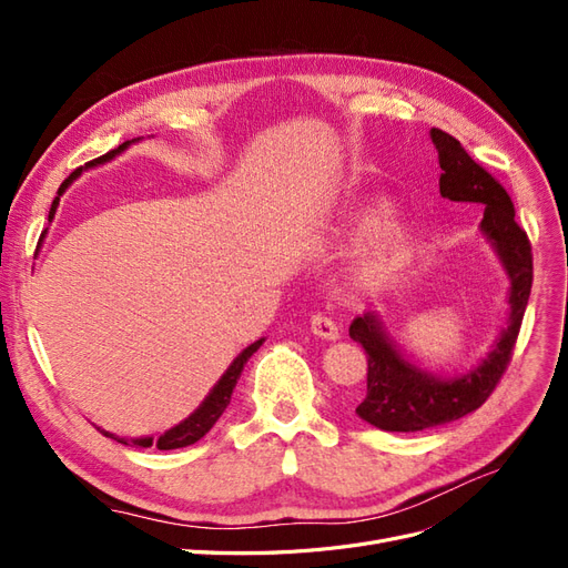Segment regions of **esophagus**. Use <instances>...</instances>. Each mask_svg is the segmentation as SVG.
Listing matches in <instances>:
<instances>
[{"label":"esophagus","instance_id":"esophagus-1","mask_svg":"<svg viewBox=\"0 0 568 568\" xmlns=\"http://www.w3.org/2000/svg\"><path fill=\"white\" fill-rule=\"evenodd\" d=\"M311 329H313V334H315V336L326 338V341H336V338H341V332H338V326L334 324V320H332V317H326V315H322V313H317V315H313V317H311Z\"/></svg>","mask_w":568,"mask_h":568}]
</instances>
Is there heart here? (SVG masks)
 Instances as JSON below:
<instances>
[{
	"label": "heart",
	"instance_id": "b5f03b06",
	"mask_svg": "<svg viewBox=\"0 0 568 568\" xmlns=\"http://www.w3.org/2000/svg\"><path fill=\"white\" fill-rule=\"evenodd\" d=\"M393 205L384 199H372L355 205L346 213L341 225L334 232V242L338 246L353 244L357 239L369 236L359 246L353 261V282L357 286H376L393 274H398L415 253L419 244V227L409 220H393Z\"/></svg>",
	"mask_w": 568,
	"mask_h": 568
}]
</instances>
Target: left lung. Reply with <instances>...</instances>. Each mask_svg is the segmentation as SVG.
Masks as SVG:
<instances>
[{"instance_id": "1", "label": "left lung", "mask_w": 568, "mask_h": 568, "mask_svg": "<svg viewBox=\"0 0 568 568\" xmlns=\"http://www.w3.org/2000/svg\"><path fill=\"white\" fill-rule=\"evenodd\" d=\"M432 142L443 170L440 196L486 205L478 227L509 280V311L490 353L476 367L455 376H438L412 363L388 334L382 315L355 317L351 338L367 353V395L355 412L359 419L384 432H424L467 417L484 405L507 369L532 284L530 244L514 220V203L505 186L486 173L453 134L432 128Z\"/></svg>"}]
</instances>
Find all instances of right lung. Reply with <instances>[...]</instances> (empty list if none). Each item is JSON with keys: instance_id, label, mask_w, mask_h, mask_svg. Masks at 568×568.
Masks as SVG:
<instances>
[{"instance_id": "right-lung-1", "label": "right lung", "mask_w": 568, "mask_h": 568, "mask_svg": "<svg viewBox=\"0 0 568 568\" xmlns=\"http://www.w3.org/2000/svg\"><path fill=\"white\" fill-rule=\"evenodd\" d=\"M142 136H136V140H130V142H123L120 144L118 149H113V151H109L106 156H101V159H94V161H90L88 165H82V168H78V170H73L71 175H68L65 180H63V184L59 186V192H57V199L51 201V209H49V222L54 220V215H57V209H59V201H61V196H63V192L68 186H71L84 170H90V168H97V165H104V163H109L111 159H115V156H120V153H123L130 144H134V142H140ZM263 341L265 338H257L255 343H251L248 348H244L242 353H239L236 357H234V363L227 367V372L220 376L217 379V384L211 388V393L205 395L203 398V403L192 412V415H189L184 422H180L178 426H173V428H168L165 434H161L159 438H153V436H144V438H120V436H115V434H111V432H104V428H99L101 434H104L106 438H113V440H118V443H123V445H140V448H151V445H156L159 450H175V448H186V445H192V443H196V440H201L205 434L211 432V428L215 426V422L220 419V415L222 412L227 409V405H230V400H232V390H234V386H236V382H239V376H242V372H244V365L248 363V357L263 346Z\"/></svg>"}]
</instances>
